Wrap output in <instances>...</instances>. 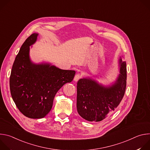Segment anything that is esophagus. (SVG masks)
Here are the masks:
<instances>
[{
	"instance_id": "1",
	"label": "esophagus",
	"mask_w": 150,
	"mask_h": 150,
	"mask_svg": "<svg viewBox=\"0 0 150 150\" xmlns=\"http://www.w3.org/2000/svg\"><path fill=\"white\" fill-rule=\"evenodd\" d=\"M80 78H81V75L79 74H77L75 75V76L74 78V80L75 81H78Z\"/></svg>"
}]
</instances>
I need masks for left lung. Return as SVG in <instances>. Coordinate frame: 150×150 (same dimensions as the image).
I'll list each match as a JSON object with an SVG mask.
<instances>
[{"label":"left lung","instance_id":"obj_1","mask_svg":"<svg viewBox=\"0 0 150 150\" xmlns=\"http://www.w3.org/2000/svg\"><path fill=\"white\" fill-rule=\"evenodd\" d=\"M119 74L109 85H103L90 77L77 83L76 108L78 114L90 122H100L113 112L122 101L126 87V64L119 59Z\"/></svg>","mask_w":150,"mask_h":150}]
</instances>
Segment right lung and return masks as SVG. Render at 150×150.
<instances>
[{
	"label": "right lung",
	"mask_w": 150,
	"mask_h": 150,
	"mask_svg": "<svg viewBox=\"0 0 150 150\" xmlns=\"http://www.w3.org/2000/svg\"><path fill=\"white\" fill-rule=\"evenodd\" d=\"M33 33L21 46L13 62L9 79L12 98L19 110L31 119L45 117L51 110L54 96L75 75L72 70L59 69L50 63H34L30 46L37 40Z\"/></svg>",
	"instance_id": "obj_1"
}]
</instances>
